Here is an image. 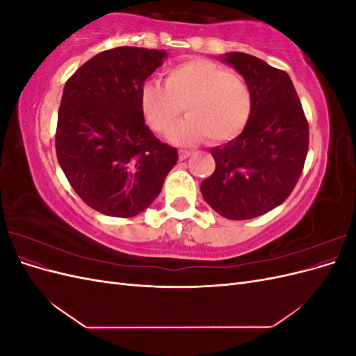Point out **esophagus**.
Returning <instances> with one entry per match:
<instances>
[{
  "instance_id": "1",
  "label": "esophagus",
  "mask_w": 356,
  "mask_h": 356,
  "mask_svg": "<svg viewBox=\"0 0 356 356\" xmlns=\"http://www.w3.org/2000/svg\"><path fill=\"white\" fill-rule=\"evenodd\" d=\"M178 154H179V160H186L191 156V152H190V149H179Z\"/></svg>"
}]
</instances>
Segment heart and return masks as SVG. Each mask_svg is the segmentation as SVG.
I'll return each mask as SVG.
<instances>
[{
  "label": "heart",
  "mask_w": 356,
  "mask_h": 356,
  "mask_svg": "<svg viewBox=\"0 0 356 356\" xmlns=\"http://www.w3.org/2000/svg\"><path fill=\"white\" fill-rule=\"evenodd\" d=\"M184 106L188 117L175 131L174 141L193 144L208 136L211 143L221 144L245 131L254 98L241 74L209 59L195 58L172 67L165 84L148 81L141 89L144 118L159 135L174 131Z\"/></svg>",
  "instance_id": "1"
}]
</instances>
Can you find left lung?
I'll list each match as a JSON object with an SVG mask.
<instances>
[{
  "label": "left lung",
  "instance_id": "obj_1",
  "mask_svg": "<svg viewBox=\"0 0 356 356\" xmlns=\"http://www.w3.org/2000/svg\"><path fill=\"white\" fill-rule=\"evenodd\" d=\"M224 60L250 84L254 110L238 138L211 149L215 170L200 191L224 218L250 220L293 193L307 156L309 123L285 71L241 51Z\"/></svg>",
  "mask_w": 356,
  "mask_h": 356
}]
</instances>
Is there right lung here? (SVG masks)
Instances as JSON below:
<instances>
[{"mask_svg":"<svg viewBox=\"0 0 356 356\" xmlns=\"http://www.w3.org/2000/svg\"><path fill=\"white\" fill-rule=\"evenodd\" d=\"M166 53L117 47L93 56L63 89L56 156L80 199L110 217L131 218L159 196L178 149L144 122L141 89Z\"/></svg>","mask_w":356,"mask_h":356,"instance_id":"1","label":"right lung"}]
</instances>
